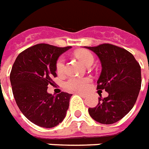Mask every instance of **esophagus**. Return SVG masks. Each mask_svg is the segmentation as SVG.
I'll list each match as a JSON object with an SVG mask.
<instances>
[{
    "label": "esophagus",
    "instance_id": "esophagus-1",
    "mask_svg": "<svg viewBox=\"0 0 149 149\" xmlns=\"http://www.w3.org/2000/svg\"><path fill=\"white\" fill-rule=\"evenodd\" d=\"M77 94L78 95H80L81 97H82L83 98H86L88 97V94H82V93H80V92H77Z\"/></svg>",
    "mask_w": 149,
    "mask_h": 149
}]
</instances>
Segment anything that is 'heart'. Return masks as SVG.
<instances>
[{"instance_id":"obj_1","label":"heart","mask_w":149,"mask_h":149,"mask_svg":"<svg viewBox=\"0 0 149 149\" xmlns=\"http://www.w3.org/2000/svg\"><path fill=\"white\" fill-rule=\"evenodd\" d=\"M76 56L83 65H87L89 62L94 61V57L91 52L86 50H81L76 53ZM56 72L58 74H62L65 71V58L60 57L56 61ZM91 80L88 77H71L64 83V87L70 91H84L88 87Z\"/></svg>"}]
</instances>
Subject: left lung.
Wrapping results in <instances>:
<instances>
[{
	"mask_svg": "<svg viewBox=\"0 0 149 149\" xmlns=\"http://www.w3.org/2000/svg\"><path fill=\"white\" fill-rule=\"evenodd\" d=\"M84 48L99 58L102 71L97 90H105L108 97L96 107L89 108L90 116L102 124H113L126 116L136 104L141 89V67L127 50L111 44Z\"/></svg>",
	"mask_w": 149,
	"mask_h": 149,
	"instance_id": "left-lung-1",
	"label": "left lung"
}]
</instances>
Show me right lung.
Returning a JSON list of instances; mask_svg holds the SVG:
<instances>
[{
    "instance_id": "add662e5",
    "label": "right lung",
    "mask_w": 149,
    "mask_h": 149,
    "mask_svg": "<svg viewBox=\"0 0 149 149\" xmlns=\"http://www.w3.org/2000/svg\"><path fill=\"white\" fill-rule=\"evenodd\" d=\"M71 46L60 48L37 44L26 49L16 58L10 74L14 99L22 113L33 123L52 128L63 121L72 94H49L56 74V61Z\"/></svg>"
}]
</instances>
